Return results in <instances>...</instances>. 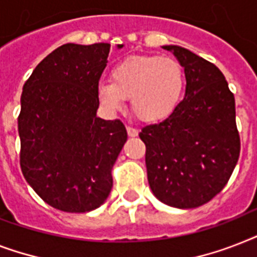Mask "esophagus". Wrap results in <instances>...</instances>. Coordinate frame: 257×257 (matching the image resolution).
I'll use <instances>...</instances> for the list:
<instances>
[{
    "label": "esophagus",
    "instance_id": "esophagus-1",
    "mask_svg": "<svg viewBox=\"0 0 257 257\" xmlns=\"http://www.w3.org/2000/svg\"><path fill=\"white\" fill-rule=\"evenodd\" d=\"M126 132H128V136L129 137L139 136V129L132 128V126H128V128H126Z\"/></svg>",
    "mask_w": 257,
    "mask_h": 257
}]
</instances>
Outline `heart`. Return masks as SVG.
<instances>
[{
  "mask_svg": "<svg viewBox=\"0 0 257 257\" xmlns=\"http://www.w3.org/2000/svg\"><path fill=\"white\" fill-rule=\"evenodd\" d=\"M185 92V72L173 58L141 54L117 62L110 82L100 81L97 96L105 108L116 112L131 98L139 120L159 122L173 114Z\"/></svg>",
  "mask_w": 257,
  "mask_h": 257,
  "instance_id": "heart-1",
  "label": "heart"
}]
</instances>
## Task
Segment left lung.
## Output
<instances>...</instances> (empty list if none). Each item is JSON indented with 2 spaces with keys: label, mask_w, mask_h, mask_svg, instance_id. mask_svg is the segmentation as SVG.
I'll list each match as a JSON object with an SVG mask.
<instances>
[{
  "label": "left lung",
  "mask_w": 257,
  "mask_h": 257,
  "mask_svg": "<svg viewBox=\"0 0 257 257\" xmlns=\"http://www.w3.org/2000/svg\"><path fill=\"white\" fill-rule=\"evenodd\" d=\"M185 72V96L160 124L140 132L149 187L161 203L188 209L208 203L235 169L240 155L235 97L212 62L177 45L163 46Z\"/></svg>",
  "instance_id": "left-lung-1"
}]
</instances>
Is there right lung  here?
Wrapping results in <instances>:
<instances>
[{
    "instance_id": "1",
    "label": "right lung",
    "mask_w": 257,
    "mask_h": 257,
    "mask_svg": "<svg viewBox=\"0 0 257 257\" xmlns=\"http://www.w3.org/2000/svg\"><path fill=\"white\" fill-rule=\"evenodd\" d=\"M109 50L104 42L61 45L22 88L21 171L36 193L60 211L84 213L104 204L128 139L120 120L97 117V85Z\"/></svg>"
}]
</instances>
